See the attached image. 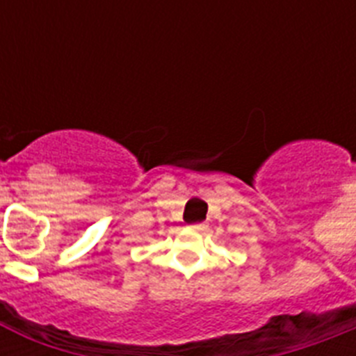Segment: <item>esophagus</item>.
<instances>
[{
	"label": "esophagus",
	"mask_w": 356,
	"mask_h": 356,
	"mask_svg": "<svg viewBox=\"0 0 356 356\" xmlns=\"http://www.w3.org/2000/svg\"><path fill=\"white\" fill-rule=\"evenodd\" d=\"M207 225L205 222H194V225H191V229H194V232H200V229H205Z\"/></svg>",
	"instance_id": "34e87169"
}]
</instances>
